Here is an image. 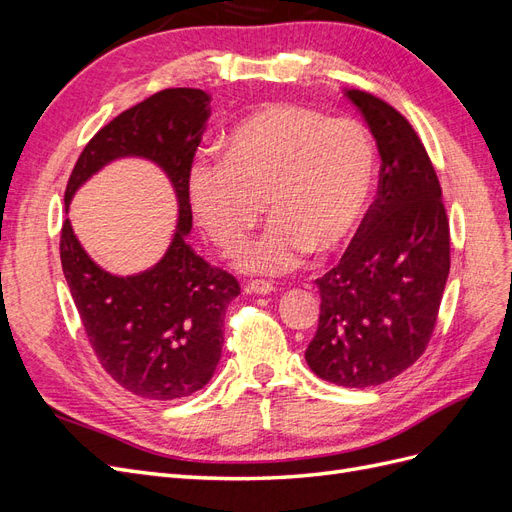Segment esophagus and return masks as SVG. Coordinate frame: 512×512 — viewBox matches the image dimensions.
<instances>
[{
  "label": "esophagus",
  "instance_id": "1",
  "mask_svg": "<svg viewBox=\"0 0 512 512\" xmlns=\"http://www.w3.org/2000/svg\"><path fill=\"white\" fill-rule=\"evenodd\" d=\"M247 290L254 294H271V292H275V284L267 282V280H250L247 282Z\"/></svg>",
  "mask_w": 512,
  "mask_h": 512
}]
</instances>
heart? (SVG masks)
Listing matches in <instances>:
<instances>
[{
    "label": "heart",
    "instance_id": "heart-1",
    "mask_svg": "<svg viewBox=\"0 0 512 512\" xmlns=\"http://www.w3.org/2000/svg\"><path fill=\"white\" fill-rule=\"evenodd\" d=\"M224 158L198 156L185 194L198 224L232 252L262 213V235L237 254L250 273H286L312 254H333L359 228L376 179V151L363 123L275 102L239 119Z\"/></svg>",
    "mask_w": 512,
    "mask_h": 512
}]
</instances>
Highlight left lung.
<instances>
[{"mask_svg": "<svg viewBox=\"0 0 512 512\" xmlns=\"http://www.w3.org/2000/svg\"><path fill=\"white\" fill-rule=\"evenodd\" d=\"M346 96L376 138L378 194L339 265L316 280L320 320L305 361L322 380L365 389L425 352L451 271V232L436 168L410 121L367 91Z\"/></svg>", "mask_w": 512, "mask_h": 512, "instance_id": "8db88e82", "label": "left lung"}]
</instances>
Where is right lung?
<instances>
[{
    "label": "right lung",
    "mask_w": 512,
    "mask_h": 512,
    "mask_svg": "<svg viewBox=\"0 0 512 512\" xmlns=\"http://www.w3.org/2000/svg\"><path fill=\"white\" fill-rule=\"evenodd\" d=\"M203 89H162L108 121L85 145L66 188L74 192L117 158L156 162L173 183L179 220L158 265L138 275L100 269L61 226L59 256L83 329L100 365L119 386L145 399L188 397L211 380L224 344V316L241 292L235 275L211 267L188 243L192 207L185 173L211 115Z\"/></svg>",
    "instance_id": "right-lung-1"
}]
</instances>
